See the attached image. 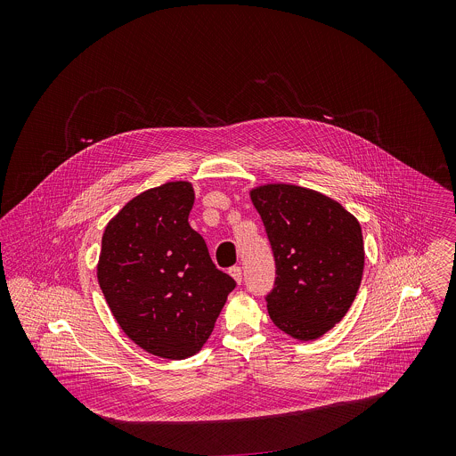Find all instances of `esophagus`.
I'll return each mask as SVG.
<instances>
[{
    "mask_svg": "<svg viewBox=\"0 0 456 456\" xmlns=\"http://www.w3.org/2000/svg\"><path fill=\"white\" fill-rule=\"evenodd\" d=\"M228 273L240 284L242 282V268L240 266H232L230 270H228Z\"/></svg>",
    "mask_w": 456,
    "mask_h": 456,
    "instance_id": "34e87169",
    "label": "esophagus"
}]
</instances>
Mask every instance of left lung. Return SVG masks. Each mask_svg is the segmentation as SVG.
Segmentation results:
<instances>
[{"label": "left lung", "instance_id": "obj_1", "mask_svg": "<svg viewBox=\"0 0 456 456\" xmlns=\"http://www.w3.org/2000/svg\"><path fill=\"white\" fill-rule=\"evenodd\" d=\"M273 258L270 320L297 340H314L337 325L356 298L365 249L362 226L320 191L270 183L251 190Z\"/></svg>", "mask_w": 456, "mask_h": 456}]
</instances>
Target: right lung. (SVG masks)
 Wrapping results in <instances>:
<instances>
[{
	"label": "right lung",
	"instance_id": "1",
	"mask_svg": "<svg viewBox=\"0 0 456 456\" xmlns=\"http://www.w3.org/2000/svg\"><path fill=\"white\" fill-rule=\"evenodd\" d=\"M188 181L140 193L109 221L96 275L123 331L143 351L184 360L210 337L235 281L190 223Z\"/></svg>",
	"mask_w": 456,
	"mask_h": 456
}]
</instances>
